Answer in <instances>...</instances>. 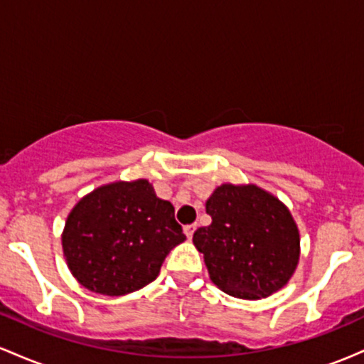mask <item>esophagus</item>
I'll return each instance as SVG.
<instances>
[{"mask_svg":"<svg viewBox=\"0 0 364 364\" xmlns=\"http://www.w3.org/2000/svg\"><path fill=\"white\" fill-rule=\"evenodd\" d=\"M195 229H196V224H188V225H185V235L188 236V240H191V237H193Z\"/></svg>","mask_w":364,"mask_h":364,"instance_id":"obj_1","label":"esophagus"}]
</instances>
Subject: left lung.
<instances>
[{
  "instance_id": "1",
  "label": "left lung",
  "mask_w": 364,
  "mask_h": 364,
  "mask_svg": "<svg viewBox=\"0 0 364 364\" xmlns=\"http://www.w3.org/2000/svg\"><path fill=\"white\" fill-rule=\"evenodd\" d=\"M212 224L198 228L210 281L241 299H260L287 284L299 260V231L291 212L257 185H220L205 203Z\"/></svg>"
}]
</instances>
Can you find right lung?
<instances>
[{
	"label": "right lung",
	"mask_w": 364,
	"mask_h": 364,
	"mask_svg": "<svg viewBox=\"0 0 364 364\" xmlns=\"http://www.w3.org/2000/svg\"><path fill=\"white\" fill-rule=\"evenodd\" d=\"M185 240L173 203L159 198L147 179L95 188L72 208L61 236L73 277L106 296L156 281L164 258Z\"/></svg>",
	"instance_id": "add662e5"
}]
</instances>
